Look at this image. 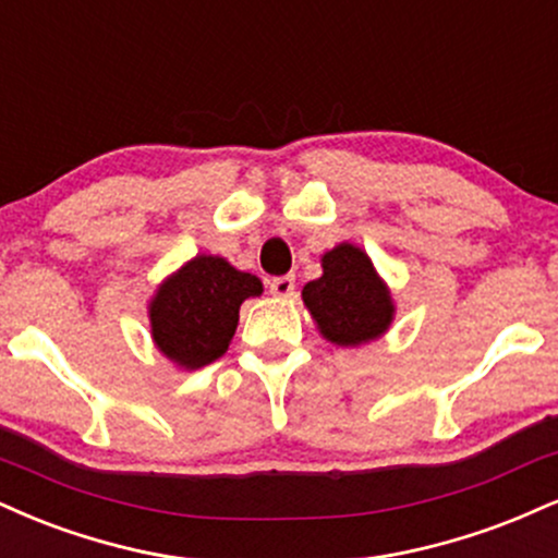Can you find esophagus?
Returning a JSON list of instances; mask_svg holds the SVG:
<instances>
[{
	"label": "esophagus",
	"mask_w": 558,
	"mask_h": 558,
	"mask_svg": "<svg viewBox=\"0 0 558 558\" xmlns=\"http://www.w3.org/2000/svg\"><path fill=\"white\" fill-rule=\"evenodd\" d=\"M293 291H296V280H293V275H278V278L270 280L272 296L288 299V296H293Z\"/></svg>",
	"instance_id": "1"
}]
</instances>
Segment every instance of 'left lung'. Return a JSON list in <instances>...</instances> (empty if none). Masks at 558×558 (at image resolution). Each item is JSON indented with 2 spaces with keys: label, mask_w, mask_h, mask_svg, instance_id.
Here are the masks:
<instances>
[{
  "label": "left lung",
  "mask_w": 558,
  "mask_h": 558,
  "mask_svg": "<svg viewBox=\"0 0 558 558\" xmlns=\"http://www.w3.org/2000/svg\"><path fill=\"white\" fill-rule=\"evenodd\" d=\"M322 270L301 293L319 332L335 345L379 338L392 322V299L372 259L353 244H340L322 257Z\"/></svg>",
  "instance_id": "1"
}]
</instances>
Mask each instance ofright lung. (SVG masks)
<instances>
[{"label": "right lung", "instance_id": "right-lung-1", "mask_svg": "<svg viewBox=\"0 0 558 558\" xmlns=\"http://www.w3.org/2000/svg\"><path fill=\"white\" fill-rule=\"evenodd\" d=\"M259 293V278L236 270L223 257L199 254L171 275L153 299V340L173 364L207 366L228 351L241 301Z\"/></svg>", "mask_w": 558, "mask_h": 558}]
</instances>
